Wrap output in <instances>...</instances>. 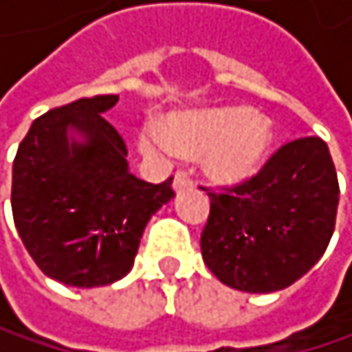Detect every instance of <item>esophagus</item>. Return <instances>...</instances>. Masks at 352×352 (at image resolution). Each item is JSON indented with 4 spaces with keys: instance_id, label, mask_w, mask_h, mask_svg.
Returning <instances> with one entry per match:
<instances>
[{
    "instance_id": "1",
    "label": "esophagus",
    "mask_w": 352,
    "mask_h": 352,
    "mask_svg": "<svg viewBox=\"0 0 352 352\" xmlns=\"http://www.w3.org/2000/svg\"><path fill=\"white\" fill-rule=\"evenodd\" d=\"M190 186H192V179H190V175L186 170H177V173H175V177H173V188L175 190L182 192V190H186Z\"/></svg>"
}]
</instances>
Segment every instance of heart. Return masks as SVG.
I'll list each match as a JSON object with an SVG mask.
<instances>
[{
	"label": "heart",
	"instance_id": "b5f03b06",
	"mask_svg": "<svg viewBox=\"0 0 352 352\" xmlns=\"http://www.w3.org/2000/svg\"><path fill=\"white\" fill-rule=\"evenodd\" d=\"M272 147L268 120L245 107L177 111L160 124L150 120L141 133V150L150 156L202 154L213 179L236 184L262 168Z\"/></svg>",
	"mask_w": 352,
	"mask_h": 352
}]
</instances>
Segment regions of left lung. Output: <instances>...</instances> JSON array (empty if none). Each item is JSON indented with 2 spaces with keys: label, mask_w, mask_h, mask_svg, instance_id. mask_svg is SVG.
<instances>
[{
  "label": "left lung",
  "mask_w": 352,
  "mask_h": 352,
  "mask_svg": "<svg viewBox=\"0 0 352 352\" xmlns=\"http://www.w3.org/2000/svg\"><path fill=\"white\" fill-rule=\"evenodd\" d=\"M202 190L211 198L200 234L202 260L228 287L285 289L321 260L331 241L340 186L319 137L285 143L241 184Z\"/></svg>",
  "instance_id": "8db88e82"
}]
</instances>
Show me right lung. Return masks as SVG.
Here are the masks:
<instances>
[{
	"instance_id": "add662e5",
	"label": "right lung",
	"mask_w": 352,
	"mask_h": 352,
	"mask_svg": "<svg viewBox=\"0 0 352 352\" xmlns=\"http://www.w3.org/2000/svg\"><path fill=\"white\" fill-rule=\"evenodd\" d=\"M118 94H97L33 120L12 166V215L46 276L101 287L133 268L150 217L168 202L173 177L147 184L129 170L126 143L105 120ZM76 128L86 144L69 143Z\"/></svg>"
}]
</instances>
